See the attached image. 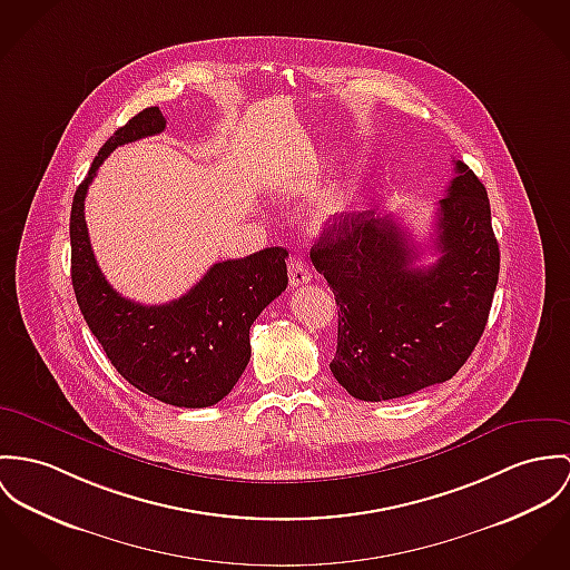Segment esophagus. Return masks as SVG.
Here are the masks:
<instances>
[{
	"label": "esophagus",
	"instance_id": "esophagus-1",
	"mask_svg": "<svg viewBox=\"0 0 570 570\" xmlns=\"http://www.w3.org/2000/svg\"><path fill=\"white\" fill-rule=\"evenodd\" d=\"M287 272H289V285H292V287H301V285H305V283H309L311 281L309 265H307L305 261H289Z\"/></svg>",
	"mask_w": 570,
	"mask_h": 570
}]
</instances>
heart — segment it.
I'll return each mask as SVG.
<instances>
[{
    "label": "heart",
    "mask_w": 570,
    "mask_h": 570,
    "mask_svg": "<svg viewBox=\"0 0 570 570\" xmlns=\"http://www.w3.org/2000/svg\"><path fill=\"white\" fill-rule=\"evenodd\" d=\"M340 213H342V198H340V196H331V198L322 205V208L315 213V222H317V224H326V222L335 219Z\"/></svg>",
    "instance_id": "obj_1"
}]
</instances>
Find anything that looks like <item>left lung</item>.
I'll use <instances>...</instances> for the list:
<instances>
[{
  "label": "left lung",
  "mask_w": 570,
  "mask_h": 570,
  "mask_svg": "<svg viewBox=\"0 0 570 570\" xmlns=\"http://www.w3.org/2000/svg\"><path fill=\"white\" fill-rule=\"evenodd\" d=\"M429 267L394 217L362 210L322 233L315 269L337 303L331 372L360 401H390L444 383L466 363L492 307L501 253L488 191L462 160L438 203Z\"/></svg>",
  "instance_id": "1"
}]
</instances>
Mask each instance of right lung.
Masks as SVG:
<instances>
[{
	"label": "right lung",
	"instance_id": "1",
	"mask_svg": "<svg viewBox=\"0 0 570 570\" xmlns=\"http://www.w3.org/2000/svg\"><path fill=\"white\" fill-rule=\"evenodd\" d=\"M163 130L165 117L150 106L100 148L71 205V283L91 333L130 385L167 405L200 410L219 403L250 362V326L287 287V250L274 246L215 263L167 305L148 307L117 294L91 250L85 198L115 148Z\"/></svg>",
	"mask_w": 570,
	"mask_h": 570
}]
</instances>
